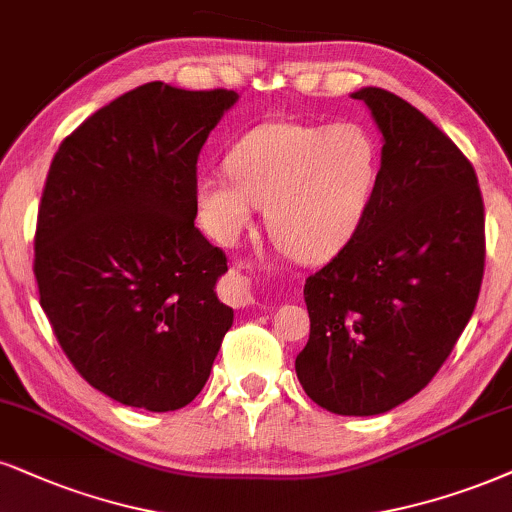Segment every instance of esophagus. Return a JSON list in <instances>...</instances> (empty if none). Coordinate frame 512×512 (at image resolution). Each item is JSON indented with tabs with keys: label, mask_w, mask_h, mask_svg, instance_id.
<instances>
[{
	"label": "esophagus",
	"mask_w": 512,
	"mask_h": 512,
	"mask_svg": "<svg viewBox=\"0 0 512 512\" xmlns=\"http://www.w3.org/2000/svg\"><path fill=\"white\" fill-rule=\"evenodd\" d=\"M223 296H225L227 304H232L237 308L239 306H249L251 301H254V299H251V292H249V280H246L244 275L235 273V270H232L230 277L225 280Z\"/></svg>",
	"instance_id": "1"
}]
</instances>
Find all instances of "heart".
Masks as SVG:
<instances>
[{
	"label": "heart",
	"instance_id": "obj_1",
	"mask_svg": "<svg viewBox=\"0 0 512 512\" xmlns=\"http://www.w3.org/2000/svg\"><path fill=\"white\" fill-rule=\"evenodd\" d=\"M227 172L194 182L201 223L232 242L266 208L268 230L299 261H325L361 227L380 180V149L358 123H268L244 135Z\"/></svg>",
	"mask_w": 512,
	"mask_h": 512
}]
</instances>
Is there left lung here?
<instances>
[{
    "label": "left lung",
    "instance_id": "8db88e82",
    "mask_svg": "<svg viewBox=\"0 0 512 512\" xmlns=\"http://www.w3.org/2000/svg\"><path fill=\"white\" fill-rule=\"evenodd\" d=\"M351 97L384 137L380 180L351 242L306 280L296 377L330 413L380 415L432 382L472 318L484 201L468 156L425 113L380 87Z\"/></svg>",
    "mask_w": 512,
    "mask_h": 512
}]
</instances>
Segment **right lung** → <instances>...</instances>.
<instances>
[{
    "instance_id": "1",
    "label": "right lung",
    "mask_w": 512,
    "mask_h": 512,
    "mask_svg": "<svg viewBox=\"0 0 512 512\" xmlns=\"http://www.w3.org/2000/svg\"><path fill=\"white\" fill-rule=\"evenodd\" d=\"M232 90L147 82L61 142L35 230L40 306L73 368L123 406L178 410L211 375L232 308L223 249L194 225L197 159Z\"/></svg>"
}]
</instances>
